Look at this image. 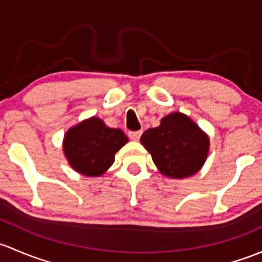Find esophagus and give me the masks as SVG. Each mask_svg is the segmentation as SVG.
<instances>
[{
	"instance_id": "esophagus-1",
	"label": "esophagus",
	"mask_w": 262,
	"mask_h": 262,
	"mask_svg": "<svg viewBox=\"0 0 262 262\" xmlns=\"http://www.w3.org/2000/svg\"><path fill=\"white\" fill-rule=\"evenodd\" d=\"M141 134L142 131H130L128 132V137H130L131 140H134V141H137V140H140V137H141Z\"/></svg>"
}]
</instances>
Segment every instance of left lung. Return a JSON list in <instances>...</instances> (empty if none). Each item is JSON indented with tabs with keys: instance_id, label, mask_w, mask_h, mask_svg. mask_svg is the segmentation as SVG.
I'll use <instances>...</instances> for the list:
<instances>
[{
	"instance_id": "left-lung-1",
	"label": "left lung",
	"mask_w": 262,
	"mask_h": 262,
	"mask_svg": "<svg viewBox=\"0 0 262 262\" xmlns=\"http://www.w3.org/2000/svg\"><path fill=\"white\" fill-rule=\"evenodd\" d=\"M141 144L165 177L185 178L195 174L206 161L209 140L189 117L179 112L161 120L160 126L142 134Z\"/></svg>"
}]
</instances>
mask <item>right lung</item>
Masks as SVG:
<instances>
[{"mask_svg":"<svg viewBox=\"0 0 262 262\" xmlns=\"http://www.w3.org/2000/svg\"><path fill=\"white\" fill-rule=\"evenodd\" d=\"M127 136L120 128H111L92 117L74 126L64 137V154L74 170L87 177H99L115 161V154Z\"/></svg>","mask_w":262,"mask_h":262,"instance_id":"right-lung-1","label":"right lung"}]
</instances>
